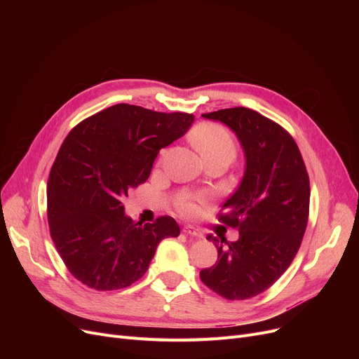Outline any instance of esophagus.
Returning <instances> with one entry per match:
<instances>
[{
	"label": "esophagus",
	"instance_id": "esophagus-1",
	"mask_svg": "<svg viewBox=\"0 0 359 359\" xmlns=\"http://www.w3.org/2000/svg\"><path fill=\"white\" fill-rule=\"evenodd\" d=\"M183 233L186 236H192V237H202L201 231H198L195 227H191V225H186V227L183 229Z\"/></svg>",
	"mask_w": 359,
	"mask_h": 359
}]
</instances>
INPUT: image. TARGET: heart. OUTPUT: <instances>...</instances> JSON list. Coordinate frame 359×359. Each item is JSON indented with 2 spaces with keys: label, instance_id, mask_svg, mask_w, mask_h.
I'll return each instance as SVG.
<instances>
[{
  "label": "heart",
  "instance_id": "1",
  "mask_svg": "<svg viewBox=\"0 0 359 359\" xmlns=\"http://www.w3.org/2000/svg\"><path fill=\"white\" fill-rule=\"evenodd\" d=\"M191 140L206 163L214 160H227L231 163L237 156V142L233 134L219 123L203 122L196 125ZM179 208L183 212H191L192 202L183 201L179 203Z\"/></svg>",
  "mask_w": 359,
  "mask_h": 359
}]
</instances>
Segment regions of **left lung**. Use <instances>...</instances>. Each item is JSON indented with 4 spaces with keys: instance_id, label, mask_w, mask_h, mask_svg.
Segmentation results:
<instances>
[{
    "instance_id": "left-lung-1",
    "label": "left lung",
    "mask_w": 359,
    "mask_h": 359,
    "mask_svg": "<svg viewBox=\"0 0 359 359\" xmlns=\"http://www.w3.org/2000/svg\"><path fill=\"white\" fill-rule=\"evenodd\" d=\"M202 116L236 132L246 172L217 215L238 230V238L224 245L225 238L206 236L218 260L199 276L225 299L253 298L275 284L301 246L310 210L309 173L290 132L256 110L231 107Z\"/></svg>"
}]
</instances>
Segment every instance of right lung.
<instances>
[{"label":"right lung","mask_w":359,"mask_h":359,"mask_svg":"<svg viewBox=\"0 0 359 359\" xmlns=\"http://www.w3.org/2000/svg\"><path fill=\"white\" fill-rule=\"evenodd\" d=\"M195 116L119 103L75 125L48 180V222L69 273L97 291L122 290L148 269L158 243L177 237L168 215L135 222L123 198L149 177L158 151L180 138Z\"/></svg>","instance_id":"add662e5"}]
</instances>
